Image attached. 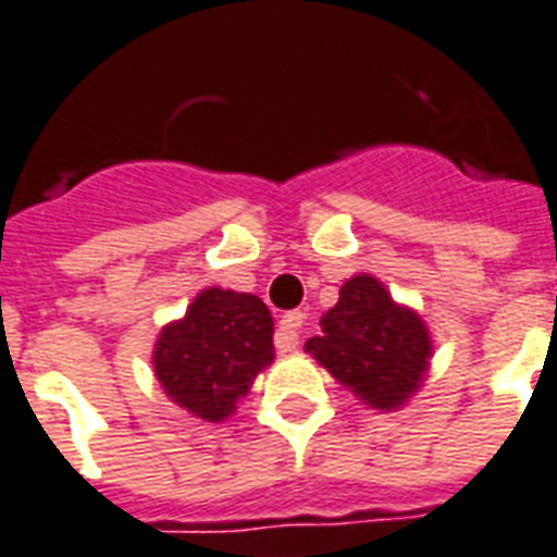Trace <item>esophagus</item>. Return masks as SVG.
Segmentation results:
<instances>
[{"label": "esophagus", "instance_id": "obj_1", "mask_svg": "<svg viewBox=\"0 0 557 557\" xmlns=\"http://www.w3.org/2000/svg\"><path fill=\"white\" fill-rule=\"evenodd\" d=\"M302 320H306V314H302V311H288L286 318L280 320L277 332H274V346H277V351L297 349V343H300Z\"/></svg>", "mask_w": 557, "mask_h": 557}]
</instances>
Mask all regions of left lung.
<instances>
[{"mask_svg":"<svg viewBox=\"0 0 557 557\" xmlns=\"http://www.w3.org/2000/svg\"><path fill=\"white\" fill-rule=\"evenodd\" d=\"M320 325L323 334L309 337L306 351L372 409H400L426 377L432 357L426 323L397 306L372 274L346 280L337 306L325 311Z\"/></svg>","mask_w":557,"mask_h":557,"instance_id":"obj_1","label":"left lung"}]
</instances>
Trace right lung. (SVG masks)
<instances>
[{
	"label": "right lung",
	"mask_w": 557,
	"mask_h": 557,
	"mask_svg": "<svg viewBox=\"0 0 557 557\" xmlns=\"http://www.w3.org/2000/svg\"><path fill=\"white\" fill-rule=\"evenodd\" d=\"M274 320L255 294L206 288L157 337L153 374L194 418L220 423L274 360Z\"/></svg>",
	"instance_id": "right-lung-1"
}]
</instances>
